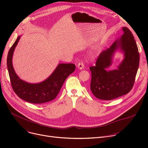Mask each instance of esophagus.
<instances>
[{
  "label": "esophagus",
  "instance_id": "1",
  "mask_svg": "<svg viewBox=\"0 0 148 148\" xmlns=\"http://www.w3.org/2000/svg\"><path fill=\"white\" fill-rule=\"evenodd\" d=\"M84 64L83 62H80V63H79V64L77 65V67H78V68L79 69H83L84 68Z\"/></svg>",
  "mask_w": 148,
  "mask_h": 148
}]
</instances>
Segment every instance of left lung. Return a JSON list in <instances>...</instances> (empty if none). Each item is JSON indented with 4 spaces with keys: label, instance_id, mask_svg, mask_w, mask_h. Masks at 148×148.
I'll return each mask as SVG.
<instances>
[{
    "label": "left lung",
    "instance_id": "left-lung-1",
    "mask_svg": "<svg viewBox=\"0 0 148 148\" xmlns=\"http://www.w3.org/2000/svg\"><path fill=\"white\" fill-rule=\"evenodd\" d=\"M123 34L110 48L98 56L95 66L90 67L92 74L90 90L100 99L111 100L125 95L133 88L139 66L140 56L134 36L126 27ZM120 51L124 59L117 69L108 70L115 53Z\"/></svg>",
    "mask_w": 148,
    "mask_h": 148
}]
</instances>
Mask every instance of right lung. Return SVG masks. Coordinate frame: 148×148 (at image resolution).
<instances>
[{
	"instance_id": "add662e5",
	"label": "right lung",
	"mask_w": 148,
	"mask_h": 148,
	"mask_svg": "<svg viewBox=\"0 0 148 148\" xmlns=\"http://www.w3.org/2000/svg\"><path fill=\"white\" fill-rule=\"evenodd\" d=\"M18 36L11 47L7 56V67L14 92L21 99L33 104H42L55 98L66 79L75 70L73 64H59L47 79L38 83H30L20 79L12 65L14 50L20 40Z\"/></svg>"
}]
</instances>
